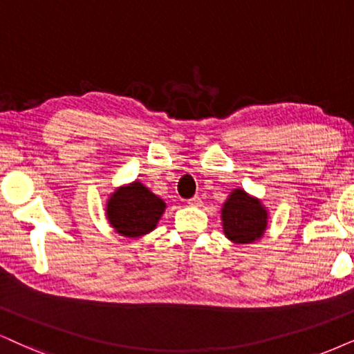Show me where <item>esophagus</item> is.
I'll return each instance as SVG.
<instances>
[{
  "instance_id": "obj_1",
  "label": "esophagus",
  "mask_w": 354,
  "mask_h": 354,
  "mask_svg": "<svg viewBox=\"0 0 354 354\" xmlns=\"http://www.w3.org/2000/svg\"><path fill=\"white\" fill-rule=\"evenodd\" d=\"M187 204L192 205V207H199V205H203V201H201L199 196H194V198L187 199Z\"/></svg>"
}]
</instances>
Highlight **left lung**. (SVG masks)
Wrapping results in <instances>:
<instances>
[{
  "label": "left lung",
  "instance_id": "left-lung-1",
  "mask_svg": "<svg viewBox=\"0 0 354 354\" xmlns=\"http://www.w3.org/2000/svg\"><path fill=\"white\" fill-rule=\"evenodd\" d=\"M221 218L227 239L236 245H248L265 235L270 216L261 199L236 187L222 204Z\"/></svg>",
  "mask_w": 354,
  "mask_h": 354
}]
</instances>
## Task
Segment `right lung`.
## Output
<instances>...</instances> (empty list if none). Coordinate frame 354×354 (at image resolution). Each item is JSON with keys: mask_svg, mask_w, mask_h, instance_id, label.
Listing matches in <instances>:
<instances>
[{"mask_svg": "<svg viewBox=\"0 0 354 354\" xmlns=\"http://www.w3.org/2000/svg\"><path fill=\"white\" fill-rule=\"evenodd\" d=\"M167 204L140 181L119 186L106 203V218L122 236H142L156 229Z\"/></svg>", "mask_w": 354, "mask_h": 354, "instance_id": "1", "label": "right lung"}]
</instances>
